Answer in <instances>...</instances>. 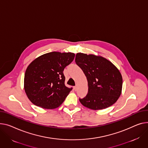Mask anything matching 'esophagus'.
Here are the masks:
<instances>
[{"label": "esophagus", "mask_w": 148, "mask_h": 148, "mask_svg": "<svg viewBox=\"0 0 148 148\" xmlns=\"http://www.w3.org/2000/svg\"><path fill=\"white\" fill-rule=\"evenodd\" d=\"M74 90L75 91H77V86L74 87Z\"/></svg>", "instance_id": "obj_1"}]
</instances>
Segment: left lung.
I'll return each mask as SVG.
<instances>
[{
  "instance_id": "obj_1",
  "label": "left lung",
  "mask_w": 148,
  "mask_h": 148,
  "mask_svg": "<svg viewBox=\"0 0 148 148\" xmlns=\"http://www.w3.org/2000/svg\"><path fill=\"white\" fill-rule=\"evenodd\" d=\"M75 62L85 74L88 93L80 103L89 109L100 110L115 103L121 94L123 78L120 71L106 58L78 53Z\"/></svg>"
}]
</instances>
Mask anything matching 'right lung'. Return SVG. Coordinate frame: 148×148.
<instances>
[{
  "mask_svg": "<svg viewBox=\"0 0 148 148\" xmlns=\"http://www.w3.org/2000/svg\"><path fill=\"white\" fill-rule=\"evenodd\" d=\"M74 57L71 52H52L29 64L24 76V90L29 100L45 109L60 106L72 90L65 85L63 71Z\"/></svg>",
  "mask_w": 148,
  "mask_h": 148,
  "instance_id": "add662e5",
  "label": "right lung"
}]
</instances>
